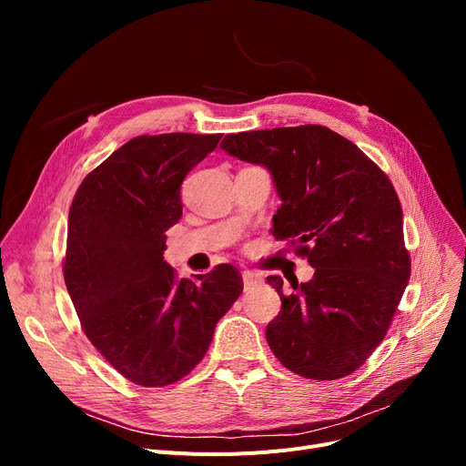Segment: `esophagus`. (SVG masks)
<instances>
[{
    "mask_svg": "<svg viewBox=\"0 0 466 466\" xmlns=\"http://www.w3.org/2000/svg\"><path fill=\"white\" fill-rule=\"evenodd\" d=\"M241 278H243V289H246V290H251V289L262 285V281H264V278L258 272H253V270H243Z\"/></svg>",
    "mask_w": 466,
    "mask_h": 466,
    "instance_id": "34e87169",
    "label": "esophagus"
}]
</instances>
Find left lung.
Segmentation results:
<instances>
[{
	"mask_svg": "<svg viewBox=\"0 0 466 466\" xmlns=\"http://www.w3.org/2000/svg\"><path fill=\"white\" fill-rule=\"evenodd\" d=\"M220 147L270 169L281 198L272 234L315 268L311 281L290 283V295L279 276L268 278L281 297L268 346L299 376H350L381 344L410 279L393 183L319 125L228 134Z\"/></svg>",
	"mask_w": 466,
	"mask_h": 466,
	"instance_id": "8db88e82",
	"label": "left lung"
}]
</instances>
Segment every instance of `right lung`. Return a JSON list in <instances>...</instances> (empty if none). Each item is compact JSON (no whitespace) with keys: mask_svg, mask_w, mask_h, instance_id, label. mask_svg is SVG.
Listing matches in <instances>:
<instances>
[{"mask_svg":"<svg viewBox=\"0 0 466 466\" xmlns=\"http://www.w3.org/2000/svg\"><path fill=\"white\" fill-rule=\"evenodd\" d=\"M223 134L130 139L83 179L69 208L64 281L92 346L127 380L164 387L198 364L243 290L232 264L177 279L166 230L183 215L181 183Z\"/></svg>","mask_w":466,"mask_h":466,"instance_id":"1","label":"right lung"}]
</instances>
